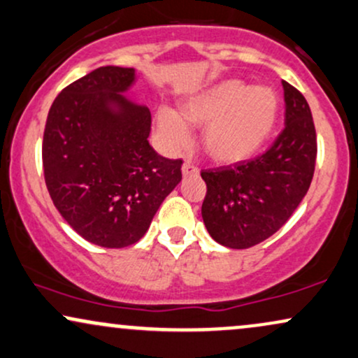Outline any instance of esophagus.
<instances>
[{"label":"esophagus","mask_w":358,"mask_h":358,"mask_svg":"<svg viewBox=\"0 0 358 358\" xmlns=\"http://www.w3.org/2000/svg\"><path fill=\"white\" fill-rule=\"evenodd\" d=\"M198 173H200V170L195 165H192V163H185V165L182 166V175L187 178V176H196Z\"/></svg>","instance_id":"34e87169"}]
</instances>
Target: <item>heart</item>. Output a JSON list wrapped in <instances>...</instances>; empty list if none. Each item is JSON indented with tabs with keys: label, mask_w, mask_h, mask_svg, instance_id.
Returning a JSON list of instances; mask_svg holds the SVG:
<instances>
[{
	"label": "heart",
	"mask_w": 358,
	"mask_h": 358,
	"mask_svg": "<svg viewBox=\"0 0 358 358\" xmlns=\"http://www.w3.org/2000/svg\"><path fill=\"white\" fill-rule=\"evenodd\" d=\"M280 101L270 86L223 80L187 98L180 113L170 106L157 111V130L166 148L187 145L188 124L203 127L201 143L213 162L230 165L252 158L277 127Z\"/></svg>",
	"instance_id": "1"
}]
</instances>
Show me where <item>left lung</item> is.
<instances>
[{
    "label": "left lung",
    "mask_w": 358,
    "mask_h": 358,
    "mask_svg": "<svg viewBox=\"0 0 358 358\" xmlns=\"http://www.w3.org/2000/svg\"><path fill=\"white\" fill-rule=\"evenodd\" d=\"M285 128L264 155L235 166L203 170L201 217L215 242L250 248L280 230L307 195L317 158L312 111L299 90L282 81Z\"/></svg>",
    "instance_id": "obj_1"
}]
</instances>
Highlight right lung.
<instances>
[{
    "label": "right lung",
    "instance_id": "add662e5",
    "mask_svg": "<svg viewBox=\"0 0 358 358\" xmlns=\"http://www.w3.org/2000/svg\"><path fill=\"white\" fill-rule=\"evenodd\" d=\"M135 81L133 68H96L66 86L46 118V188L68 225L98 247L136 243L182 180V160L148 143L150 110L124 96Z\"/></svg>",
    "mask_w": 358,
    "mask_h": 358
}]
</instances>
